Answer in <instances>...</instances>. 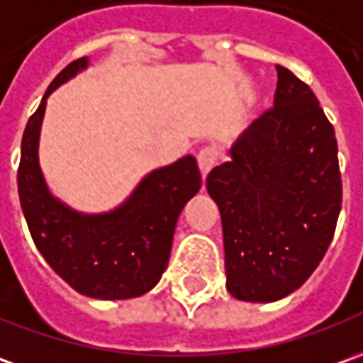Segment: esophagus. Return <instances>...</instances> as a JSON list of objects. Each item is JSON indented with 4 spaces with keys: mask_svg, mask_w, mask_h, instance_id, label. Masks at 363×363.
<instances>
[{
    "mask_svg": "<svg viewBox=\"0 0 363 363\" xmlns=\"http://www.w3.org/2000/svg\"><path fill=\"white\" fill-rule=\"evenodd\" d=\"M217 150L211 148V146H207V148L199 150V154H197V164H199V169H201V174L207 176L209 174V169L217 164Z\"/></svg>",
    "mask_w": 363,
    "mask_h": 363,
    "instance_id": "esophagus-1",
    "label": "esophagus"
}]
</instances>
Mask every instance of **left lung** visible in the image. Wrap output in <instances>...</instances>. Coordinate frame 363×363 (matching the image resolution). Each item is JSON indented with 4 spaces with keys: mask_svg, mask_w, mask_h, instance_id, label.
Wrapping results in <instances>:
<instances>
[{
    "mask_svg": "<svg viewBox=\"0 0 363 363\" xmlns=\"http://www.w3.org/2000/svg\"><path fill=\"white\" fill-rule=\"evenodd\" d=\"M274 106L207 176L221 213L227 291L272 302L311 277L328 251L342 209L334 126L316 94L277 65Z\"/></svg>",
    "mask_w": 363,
    "mask_h": 363,
    "instance_id": "obj_1",
    "label": "left lung"
}]
</instances>
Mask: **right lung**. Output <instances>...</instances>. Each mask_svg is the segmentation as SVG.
Masks as SVG:
<instances>
[{"label": "right lung", "instance_id": "add662e5", "mask_svg": "<svg viewBox=\"0 0 363 363\" xmlns=\"http://www.w3.org/2000/svg\"><path fill=\"white\" fill-rule=\"evenodd\" d=\"M86 67V57L69 62L49 84L21 140L17 189L29 233L52 271L74 291L118 301L152 291L169 261L177 217L201 187L194 156L152 172L128 201L104 215L72 211L49 194L39 167V130L47 96Z\"/></svg>", "mask_w": 363, "mask_h": 363}]
</instances>
